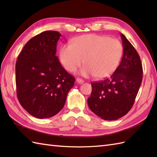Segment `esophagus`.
<instances>
[{"label": "esophagus", "instance_id": "obj_1", "mask_svg": "<svg viewBox=\"0 0 157 157\" xmlns=\"http://www.w3.org/2000/svg\"><path fill=\"white\" fill-rule=\"evenodd\" d=\"M76 82L79 84H83V83H84V80H83L82 79H80V78H77L76 79Z\"/></svg>", "mask_w": 157, "mask_h": 157}]
</instances>
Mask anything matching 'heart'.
I'll use <instances>...</instances> for the list:
<instances>
[{
  "instance_id": "heart-1",
  "label": "heart",
  "mask_w": 157,
  "mask_h": 157,
  "mask_svg": "<svg viewBox=\"0 0 157 157\" xmlns=\"http://www.w3.org/2000/svg\"><path fill=\"white\" fill-rule=\"evenodd\" d=\"M123 53L118 40L109 36L86 34L78 36L71 44H65L59 51V59L64 68L73 72L84 63L82 75L103 79L111 75L117 67Z\"/></svg>"
}]
</instances>
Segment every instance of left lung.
<instances>
[{
  "label": "left lung",
  "mask_w": 157,
  "mask_h": 157,
  "mask_svg": "<svg viewBox=\"0 0 157 157\" xmlns=\"http://www.w3.org/2000/svg\"><path fill=\"white\" fill-rule=\"evenodd\" d=\"M121 34L123 57L109 78L92 82L89 108L101 119L117 120L129 112L134 105L142 81V65L137 51L125 36Z\"/></svg>",
  "instance_id": "obj_1"
}]
</instances>
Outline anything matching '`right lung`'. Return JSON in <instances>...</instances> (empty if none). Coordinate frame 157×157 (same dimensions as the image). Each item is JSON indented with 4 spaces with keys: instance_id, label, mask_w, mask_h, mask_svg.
<instances>
[{
    "instance_id": "1",
    "label": "right lung",
    "mask_w": 157,
    "mask_h": 157,
    "mask_svg": "<svg viewBox=\"0 0 157 157\" xmlns=\"http://www.w3.org/2000/svg\"><path fill=\"white\" fill-rule=\"evenodd\" d=\"M61 35L45 31L26 43L15 65L17 95L20 104L38 119L56 115L65 105L75 78L63 67L56 56Z\"/></svg>"
}]
</instances>
